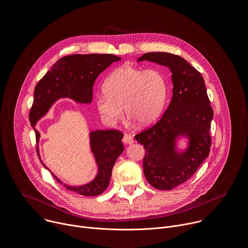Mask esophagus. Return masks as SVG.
<instances>
[{
    "label": "esophagus",
    "instance_id": "obj_1",
    "mask_svg": "<svg viewBox=\"0 0 248 248\" xmlns=\"http://www.w3.org/2000/svg\"><path fill=\"white\" fill-rule=\"evenodd\" d=\"M123 141L126 143V144H131L134 142V139L131 135L129 134H124L123 136Z\"/></svg>",
    "mask_w": 248,
    "mask_h": 248
}]
</instances>
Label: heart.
Returning a JSON list of instances; mask_svg holds the SVG:
<instances>
[{"label":"heart","instance_id":"heart-1","mask_svg":"<svg viewBox=\"0 0 248 248\" xmlns=\"http://www.w3.org/2000/svg\"><path fill=\"white\" fill-rule=\"evenodd\" d=\"M105 93L96 95L95 104L103 120L116 124L127 116L140 125H148L159 115L166 98L167 85L157 70H142L125 65L114 70L104 83Z\"/></svg>","mask_w":248,"mask_h":248}]
</instances>
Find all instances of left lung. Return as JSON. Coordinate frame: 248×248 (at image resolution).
<instances>
[{"label": "left lung", "mask_w": 248, "mask_h": 248, "mask_svg": "<svg viewBox=\"0 0 248 248\" xmlns=\"http://www.w3.org/2000/svg\"><path fill=\"white\" fill-rule=\"evenodd\" d=\"M142 61L165 65L172 72L173 96L168 108L155 125L135 136L145 151V179L155 188L168 190L186 182L208 156L213 109L202 75L185 59L170 53H146L138 60ZM180 134L190 138L188 151L182 155L173 146Z\"/></svg>", "instance_id": "left-lung-1"}]
</instances>
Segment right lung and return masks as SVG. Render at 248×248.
<instances>
[{
	"mask_svg": "<svg viewBox=\"0 0 248 248\" xmlns=\"http://www.w3.org/2000/svg\"><path fill=\"white\" fill-rule=\"evenodd\" d=\"M121 58L109 55H70L59 60L38 82L34 91V100L29 111L31 126L44 116L52 105L61 97H69L83 104L92 102L93 86L98 76L112 62ZM36 140L40 134L34 128ZM91 148L98 166L95 179L88 185L65 187L85 196L101 194L109 185L112 168L117 157L124 151L121 141L123 134L119 130H98L91 132ZM43 164V163H42ZM43 166L47 169L45 164ZM55 179L62 184L55 175Z\"/></svg>",
	"mask_w": 248,
	"mask_h": 248,
	"instance_id": "add662e5",
	"label": "right lung"
}]
</instances>
